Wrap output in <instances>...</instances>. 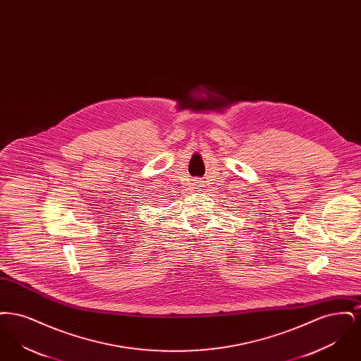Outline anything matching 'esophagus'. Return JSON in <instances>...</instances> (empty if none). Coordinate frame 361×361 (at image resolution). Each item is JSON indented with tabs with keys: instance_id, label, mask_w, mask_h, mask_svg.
Wrapping results in <instances>:
<instances>
[{
	"instance_id": "34e87169",
	"label": "esophagus",
	"mask_w": 361,
	"mask_h": 361,
	"mask_svg": "<svg viewBox=\"0 0 361 361\" xmlns=\"http://www.w3.org/2000/svg\"><path fill=\"white\" fill-rule=\"evenodd\" d=\"M203 187H204V185H203V183H199V181L193 184V188L196 189V190H203V189H202Z\"/></svg>"
}]
</instances>
